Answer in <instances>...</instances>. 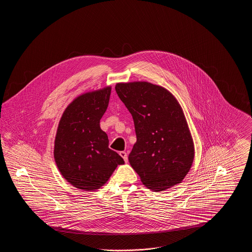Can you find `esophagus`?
I'll return each instance as SVG.
<instances>
[{
    "label": "esophagus",
    "mask_w": 252,
    "mask_h": 252,
    "mask_svg": "<svg viewBox=\"0 0 252 252\" xmlns=\"http://www.w3.org/2000/svg\"><path fill=\"white\" fill-rule=\"evenodd\" d=\"M120 156L124 158V160H125L126 162H127L128 158H127V154H126V152H125V151H121Z\"/></svg>",
    "instance_id": "obj_1"
}]
</instances>
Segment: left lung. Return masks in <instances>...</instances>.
Listing matches in <instances>:
<instances>
[{"label":"left lung","instance_id":"1","mask_svg":"<svg viewBox=\"0 0 252 252\" xmlns=\"http://www.w3.org/2000/svg\"><path fill=\"white\" fill-rule=\"evenodd\" d=\"M115 90L134 121L137 142L128 160L143 184L164 191L180 183L192 166L194 148L177 99L148 82L118 83Z\"/></svg>","mask_w":252,"mask_h":252}]
</instances>
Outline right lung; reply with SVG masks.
Wrapping results in <instances>:
<instances>
[{"instance_id": "obj_1", "label": "right lung", "mask_w": 252, "mask_h": 252, "mask_svg": "<svg viewBox=\"0 0 252 252\" xmlns=\"http://www.w3.org/2000/svg\"><path fill=\"white\" fill-rule=\"evenodd\" d=\"M111 88L78 96L62 114L54 157L64 179L72 186L93 191L103 186L123 158L108 148L100 120L108 108Z\"/></svg>"}]
</instances>
